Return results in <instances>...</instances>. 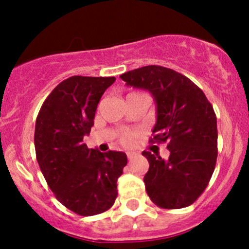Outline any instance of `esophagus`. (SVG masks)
Here are the masks:
<instances>
[{
	"instance_id": "esophagus-1",
	"label": "esophagus",
	"mask_w": 249,
	"mask_h": 249,
	"mask_svg": "<svg viewBox=\"0 0 249 249\" xmlns=\"http://www.w3.org/2000/svg\"><path fill=\"white\" fill-rule=\"evenodd\" d=\"M126 156H127L128 160H132V159L136 158V157H138V153H136V152H127Z\"/></svg>"
}]
</instances>
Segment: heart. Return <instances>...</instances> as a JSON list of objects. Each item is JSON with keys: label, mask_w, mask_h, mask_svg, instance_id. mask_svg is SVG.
I'll use <instances>...</instances> for the list:
<instances>
[{"label": "heart", "mask_w": 249, "mask_h": 249, "mask_svg": "<svg viewBox=\"0 0 249 249\" xmlns=\"http://www.w3.org/2000/svg\"><path fill=\"white\" fill-rule=\"evenodd\" d=\"M133 136H134V134L132 132L124 133V134H123V137H122V142H124V144H126V145L131 144V142H132V141H133Z\"/></svg>", "instance_id": "1"}]
</instances>
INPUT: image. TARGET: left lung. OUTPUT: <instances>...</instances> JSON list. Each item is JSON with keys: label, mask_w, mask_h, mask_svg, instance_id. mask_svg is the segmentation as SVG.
Returning <instances> with one entry per match:
<instances>
[{"label": "left lung", "mask_w": 249, "mask_h": 249, "mask_svg": "<svg viewBox=\"0 0 249 249\" xmlns=\"http://www.w3.org/2000/svg\"><path fill=\"white\" fill-rule=\"evenodd\" d=\"M126 85L150 91L157 123L150 142H167V160L144 151L150 167L145 188L153 204L166 210L187 207L210 182L218 158V128L212 104L186 76L160 65L121 75Z\"/></svg>", "instance_id": "obj_1"}]
</instances>
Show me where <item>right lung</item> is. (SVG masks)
Listing matches in <instances>:
<instances>
[{"label": "right lung", "instance_id": "1", "mask_svg": "<svg viewBox=\"0 0 249 249\" xmlns=\"http://www.w3.org/2000/svg\"><path fill=\"white\" fill-rule=\"evenodd\" d=\"M115 81L69 77L51 91L36 118V158L48 186L62 205L82 216L112 207L117 180L127 164L124 152L102 153L83 142L103 93Z\"/></svg>", "mask_w": 249, "mask_h": 249}]
</instances>
